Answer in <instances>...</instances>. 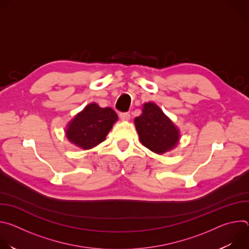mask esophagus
Returning <instances> with one entry per match:
<instances>
[{
    "instance_id": "obj_1",
    "label": "esophagus",
    "mask_w": 249,
    "mask_h": 249,
    "mask_svg": "<svg viewBox=\"0 0 249 249\" xmlns=\"http://www.w3.org/2000/svg\"><path fill=\"white\" fill-rule=\"evenodd\" d=\"M119 116H120V119L123 120V121H128L130 119V117H131L129 112H122V113L119 114Z\"/></svg>"
}]
</instances>
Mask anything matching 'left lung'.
Instances as JSON below:
<instances>
[{"mask_svg": "<svg viewBox=\"0 0 249 249\" xmlns=\"http://www.w3.org/2000/svg\"><path fill=\"white\" fill-rule=\"evenodd\" d=\"M141 143L156 154L166 153L176 147L179 130L154 102L144 104L142 114L135 118Z\"/></svg>", "mask_w": 249, "mask_h": 249, "instance_id": "8db88e82", "label": "left lung"}]
</instances>
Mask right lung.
Instances as JSON below:
<instances>
[{"mask_svg": "<svg viewBox=\"0 0 249 249\" xmlns=\"http://www.w3.org/2000/svg\"><path fill=\"white\" fill-rule=\"evenodd\" d=\"M117 119L118 116L112 108H101L92 102L68 124L66 137L79 148L91 149L105 140Z\"/></svg>", "mask_w": 249, "mask_h": 249, "instance_id": "1", "label": "right lung"}]
</instances>
